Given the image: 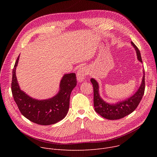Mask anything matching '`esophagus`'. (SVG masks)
Listing matches in <instances>:
<instances>
[{
  "instance_id": "obj_1",
  "label": "esophagus",
  "mask_w": 157,
  "mask_h": 157,
  "mask_svg": "<svg viewBox=\"0 0 157 157\" xmlns=\"http://www.w3.org/2000/svg\"><path fill=\"white\" fill-rule=\"evenodd\" d=\"M88 73V69L86 67H82V68H79L77 73V81L79 82H82L84 80V77L87 75Z\"/></svg>"
}]
</instances>
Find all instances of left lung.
<instances>
[{
	"label": "left lung",
	"mask_w": 157,
	"mask_h": 157,
	"mask_svg": "<svg viewBox=\"0 0 157 157\" xmlns=\"http://www.w3.org/2000/svg\"><path fill=\"white\" fill-rule=\"evenodd\" d=\"M132 45L135 48L138 60L142 63L139 48L132 41ZM94 88V106L96 113L102 117L109 120H117L131 114L139 104L145 91V71L143 70L142 82L137 91L130 98L114 103H109L104 101L99 94V86L98 81L91 78Z\"/></svg>",
	"instance_id": "1"
}]
</instances>
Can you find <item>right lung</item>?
I'll list each match as a JSON object with an SVG mask.
<instances>
[{
    "mask_svg": "<svg viewBox=\"0 0 157 157\" xmlns=\"http://www.w3.org/2000/svg\"><path fill=\"white\" fill-rule=\"evenodd\" d=\"M18 56L12 71V93L21 114L35 124L48 125L63 119L69 110L71 93L77 84L75 73L65 74L60 81L58 93L43 100L33 99L20 88L16 76Z\"/></svg>",
    "mask_w": 157,
    "mask_h": 157,
    "instance_id": "right-lung-1",
    "label": "right lung"
}]
</instances>
